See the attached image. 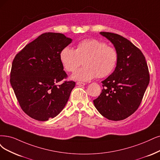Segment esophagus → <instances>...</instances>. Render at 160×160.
Returning a JSON list of instances; mask_svg holds the SVG:
<instances>
[{
	"mask_svg": "<svg viewBox=\"0 0 160 160\" xmlns=\"http://www.w3.org/2000/svg\"><path fill=\"white\" fill-rule=\"evenodd\" d=\"M85 83H84V82H78L76 83V85H78V86H85Z\"/></svg>",
	"mask_w": 160,
	"mask_h": 160,
	"instance_id": "esophagus-1",
	"label": "esophagus"
}]
</instances>
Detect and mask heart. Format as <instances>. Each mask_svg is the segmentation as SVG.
<instances>
[{"label":"heart","mask_w":160,"mask_h":160,"mask_svg":"<svg viewBox=\"0 0 160 160\" xmlns=\"http://www.w3.org/2000/svg\"><path fill=\"white\" fill-rule=\"evenodd\" d=\"M60 59L68 72H74L71 78L79 81H90L95 77L104 78L111 74L118 62V53L113 47L96 39L80 41L76 49L66 47L60 53Z\"/></svg>","instance_id":"1"}]
</instances>
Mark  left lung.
<instances>
[{
    "mask_svg": "<svg viewBox=\"0 0 160 160\" xmlns=\"http://www.w3.org/2000/svg\"><path fill=\"white\" fill-rule=\"evenodd\" d=\"M100 34L113 44L118 53L114 72L102 81L103 90L93 104L109 120L121 121L137 110L150 82L145 57L127 39L110 32Z\"/></svg>",
    "mask_w": 160,
    "mask_h": 160,
    "instance_id": "obj_1",
    "label": "left lung"
}]
</instances>
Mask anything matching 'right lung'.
Here are the masks:
<instances>
[{
    "instance_id": "obj_1",
    "label": "right lung",
    "mask_w": 160,
    "mask_h": 160,
    "mask_svg": "<svg viewBox=\"0 0 160 160\" xmlns=\"http://www.w3.org/2000/svg\"><path fill=\"white\" fill-rule=\"evenodd\" d=\"M72 40L62 33H45L14 58L11 86L22 109L35 120L46 121L58 115L75 86L73 81L56 84L67 77L60 53Z\"/></svg>"
}]
</instances>
